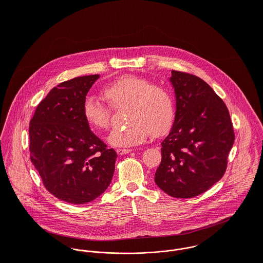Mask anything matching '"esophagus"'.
I'll list each match as a JSON object with an SVG mask.
<instances>
[{
  "label": "esophagus",
  "instance_id": "obj_1",
  "mask_svg": "<svg viewBox=\"0 0 263 263\" xmlns=\"http://www.w3.org/2000/svg\"><path fill=\"white\" fill-rule=\"evenodd\" d=\"M130 152H132L130 149H117V150H116V153H117L119 156L124 155V154H128V153H130Z\"/></svg>",
  "mask_w": 263,
  "mask_h": 263
}]
</instances>
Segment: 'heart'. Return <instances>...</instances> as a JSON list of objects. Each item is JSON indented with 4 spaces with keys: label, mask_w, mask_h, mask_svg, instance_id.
Masks as SVG:
<instances>
[{
    "label": "heart",
    "mask_w": 263,
    "mask_h": 263,
    "mask_svg": "<svg viewBox=\"0 0 263 263\" xmlns=\"http://www.w3.org/2000/svg\"><path fill=\"white\" fill-rule=\"evenodd\" d=\"M101 94L107 104L94 97L83 102V115L96 129H107L111 123L113 109L127 107V121L123 128H115L108 137L114 147L126 148L143 144L151 135L167 133L175 117V102L172 92L147 78L122 76L105 85Z\"/></svg>",
    "instance_id": "b5f03b06"
}]
</instances>
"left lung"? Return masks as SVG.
Here are the masks:
<instances>
[{"instance_id": "obj_1", "label": "left lung", "mask_w": 263, "mask_h": 263, "mask_svg": "<svg viewBox=\"0 0 263 263\" xmlns=\"http://www.w3.org/2000/svg\"><path fill=\"white\" fill-rule=\"evenodd\" d=\"M176 112L155 182L176 198L205 192L225 174L235 134L222 98L197 76L172 71Z\"/></svg>"}]
</instances>
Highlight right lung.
Here are the masks:
<instances>
[{
	"instance_id": "obj_1",
	"label": "right lung",
	"mask_w": 263,
	"mask_h": 263,
	"mask_svg": "<svg viewBox=\"0 0 263 263\" xmlns=\"http://www.w3.org/2000/svg\"><path fill=\"white\" fill-rule=\"evenodd\" d=\"M98 78L77 77L52 88L29 123L30 160L46 190L69 203L97 198L114 173L116 152L91 132L82 110Z\"/></svg>"
}]
</instances>
